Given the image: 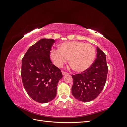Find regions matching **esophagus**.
Segmentation results:
<instances>
[{"instance_id":"1","label":"esophagus","mask_w":127,"mask_h":127,"mask_svg":"<svg viewBox=\"0 0 127 127\" xmlns=\"http://www.w3.org/2000/svg\"><path fill=\"white\" fill-rule=\"evenodd\" d=\"M62 73H63V75L64 76L66 75H67V74H69V73L66 72H64V71H62Z\"/></svg>"}]
</instances>
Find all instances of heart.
Listing matches in <instances>:
<instances>
[{
  "label": "heart",
  "instance_id": "b5f03b06",
  "mask_svg": "<svg viewBox=\"0 0 127 127\" xmlns=\"http://www.w3.org/2000/svg\"><path fill=\"white\" fill-rule=\"evenodd\" d=\"M96 55L94 47L91 44L71 41L63 43L59 49H53L50 57L58 67L61 68L69 58V64L77 72L87 70L93 64Z\"/></svg>",
  "mask_w": 127,
  "mask_h": 127
}]
</instances>
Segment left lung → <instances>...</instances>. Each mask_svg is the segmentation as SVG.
I'll return each mask as SVG.
<instances>
[{
  "label": "left lung",
  "instance_id": "1",
  "mask_svg": "<svg viewBox=\"0 0 127 127\" xmlns=\"http://www.w3.org/2000/svg\"><path fill=\"white\" fill-rule=\"evenodd\" d=\"M97 56L92 66L81 74L72 75V94L78 100L90 102L96 98L106 83L108 67L106 55L97 47Z\"/></svg>",
  "mask_w": 127,
  "mask_h": 127
}]
</instances>
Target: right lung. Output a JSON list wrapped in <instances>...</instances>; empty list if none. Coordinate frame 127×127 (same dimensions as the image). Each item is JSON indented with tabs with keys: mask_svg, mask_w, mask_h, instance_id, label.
<instances>
[{
	"mask_svg": "<svg viewBox=\"0 0 127 127\" xmlns=\"http://www.w3.org/2000/svg\"><path fill=\"white\" fill-rule=\"evenodd\" d=\"M53 39H42L30 47L22 60V79L27 93L33 100L45 103L57 94V87L63 74L52 64L50 54Z\"/></svg>",
	"mask_w": 127,
	"mask_h": 127,
	"instance_id": "1",
	"label": "right lung"
}]
</instances>
